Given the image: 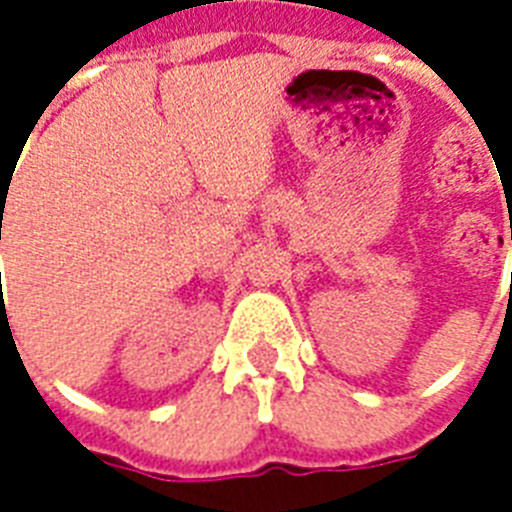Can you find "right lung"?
Here are the masks:
<instances>
[{"mask_svg": "<svg viewBox=\"0 0 512 512\" xmlns=\"http://www.w3.org/2000/svg\"><path fill=\"white\" fill-rule=\"evenodd\" d=\"M0 239H2V236H0Z\"/></svg>", "mask_w": 512, "mask_h": 512, "instance_id": "obj_1", "label": "right lung"}]
</instances>
